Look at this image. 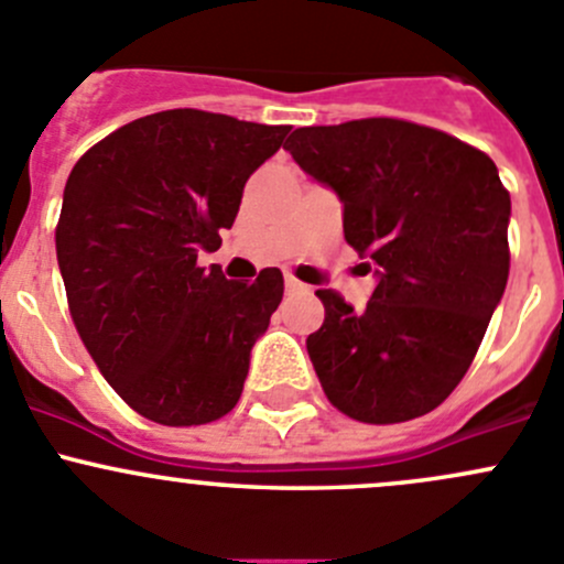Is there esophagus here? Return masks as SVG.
<instances>
[{
    "label": "esophagus",
    "mask_w": 564,
    "mask_h": 564,
    "mask_svg": "<svg viewBox=\"0 0 564 564\" xmlns=\"http://www.w3.org/2000/svg\"><path fill=\"white\" fill-rule=\"evenodd\" d=\"M286 292H289V294H297V292H305V286H303V283H300V281H297V278L286 275Z\"/></svg>",
    "instance_id": "1"
}]
</instances>
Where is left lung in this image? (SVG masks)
I'll return each instance as SVG.
<instances>
[{
    "label": "left lung",
    "mask_w": 564,
    "mask_h": 564,
    "mask_svg": "<svg viewBox=\"0 0 564 564\" xmlns=\"http://www.w3.org/2000/svg\"><path fill=\"white\" fill-rule=\"evenodd\" d=\"M283 150L338 193L346 242L379 278L362 311L316 292L324 324L305 346L324 395L373 425L431 412L469 371L508 286L510 193L497 166L390 117L297 128Z\"/></svg>",
    "instance_id": "obj_1"
}]
</instances>
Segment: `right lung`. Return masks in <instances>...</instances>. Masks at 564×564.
I'll list each match as a JSON object with an SVG mask.
<instances>
[{
  "mask_svg": "<svg viewBox=\"0 0 564 564\" xmlns=\"http://www.w3.org/2000/svg\"><path fill=\"white\" fill-rule=\"evenodd\" d=\"M289 130L172 108L113 130L67 176L56 261L73 324L147 420L204 425L240 401L283 275L267 267L253 283L226 281L196 259L220 246L248 176Z\"/></svg>",
  "mask_w": 564,
  "mask_h": 564,
  "instance_id": "obj_1",
  "label": "right lung"
}]
</instances>
